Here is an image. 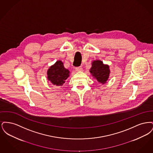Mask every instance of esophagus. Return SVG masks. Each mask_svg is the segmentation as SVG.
Masks as SVG:
<instances>
[{
    "instance_id": "esophagus-1",
    "label": "esophagus",
    "mask_w": 153,
    "mask_h": 153,
    "mask_svg": "<svg viewBox=\"0 0 153 153\" xmlns=\"http://www.w3.org/2000/svg\"><path fill=\"white\" fill-rule=\"evenodd\" d=\"M75 70L76 72H81L82 71V68H81V66L80 67H77V68H75Z\"/></svg>"
}]
</instances>
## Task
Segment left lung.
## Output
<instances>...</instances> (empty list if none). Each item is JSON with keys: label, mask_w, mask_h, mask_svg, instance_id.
<instances>
[{"label": "left lung", "mask_w": 153, "mask_h": 153, "mask_svg": "<svg viewBox=\"0 0 153 153\" xmlns=\"http://www.w3.org/2000/svg\"><path fill=\"white\" fill-rule=\"evenodd\" d=\"M89 72L94 79L99 82L104 84L107 82L109 78V66L103 64L101 60H94L92 62V66Z\"/></svg>", "instance_id": "1"}]
</instances>
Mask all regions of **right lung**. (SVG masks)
<instances>
[{"label":"right lung","mask_w":153,"mask_h":153,"mask_svg":"<svg viewBox=\"0 0 153 153\" xmlns=\"http://www.w3.org/2000/svg\"><path fill=\"white\" fill-rule=\"evenodd\" d=\"M69 74L70 71L66 69L61 60H58L48 69L47 78L53 85L62 86L69 77Z\"/></svg>","instance_id":"obj_1"}]
</instances>
